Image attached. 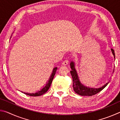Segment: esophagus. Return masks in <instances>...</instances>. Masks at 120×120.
Here are the masks:
<instances>
[{"label": "esophagus", "mask_w": 120, "mask_h": 120, "mask_svg": "<svg viewBox=\"0 0 120 120\" xmlns=\"http://www.w3.org/2000/svg\"><path fill=\"white\" fill-rule=\"evenodd\" d=\"M68 63H69L68 60H64V61L62 62V64L63 65H65V66H66V65H67L68 64Z\"/></svg>", "instance_id": "esophagus-1"}]
</instances>
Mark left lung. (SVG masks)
<instances>
[{
	"label": "left lung",
	"instance_id": "obj_1",
	"mask_svg": "<svg viewBox=\"0 0 120 120\" xmlns=\"http://www.w3.org/2000/svg\"><path fill=\"white\" fill-rule=\"evenodd\" d=\"M112 52L115 58V53L114 51L112 49ZM70 67L72 70L70 71V74L72 76V81H73V88L75 92L81 96H91L93 95L97 94L100 92L106 87L109 82H107L104 86L100 87L98 88H89L81 84L80 81L79 80L78 75H77V72L75 69V64L73 62H71L70 64Z\"/></svg>",
	"mask_w": 120,
	"mask_h": 120
}]
</instances>
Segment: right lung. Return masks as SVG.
<instances>
[{"label":"right lung","mask_w":120,"mask_h":120,"mask_svg":"<svg viewBox=\"0 0 120 120\" xmlns=\"http://www.w3.org/2000/svg\"><path fill=\"white\" fill-rule=\"evenodd\" d=\"M56 69H57V68H54L53 69L52 73V75L50 77V78L48 82L47 83V84L45 85V86L44 87V88H42L41 90H39L38 92H36L35 93H27L24 92V94L26 95H28V96H41V95H42L43 94H45V93L47 92V91L49 90V88H50L51 84V83L52 82L53 79L54 75H55V74H56Z\"/></svg>","instance_id":"1"}]
</instances>
